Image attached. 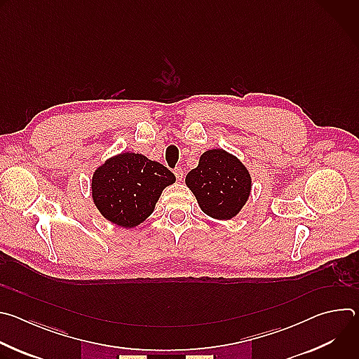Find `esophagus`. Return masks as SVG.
I'll return each mask as SVG.
<instances>
[{
	"mask_svg": "<svg viewBox=\"0 0 359 359\" xmlns=\"http://www.w3.org/2000/svg\"><path fill=\"white\" fill-rule=\"evenodd\" d=\"M175 176H176V179H177V180H182V179H183V176H184L183 169H182V168H176V169H175Z\"/></svg>",
	"mask_w": 359,
	"mask_h": 359,
	"instance_id": "1",
	"label": "esophagus"
}]
</instances>
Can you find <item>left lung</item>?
I'll return each instance as SVG.
<instances>
[{"mask_svg": "<svg viewBox=\"0 0 359 359\" xmlns=\"http://www.w3.org/2000/svg\"><path fill=\"white\" fill-rule=\"evenodd\" d=\"M186 184L203 213L217 220H230L248 200L251 176L231 153L210 149L200 156L197 168L187 173Z\"/></svg>", "mask_w": 359, "mask_h": 359, "instance_id": "1", "label": "left lung"}]
</instances>
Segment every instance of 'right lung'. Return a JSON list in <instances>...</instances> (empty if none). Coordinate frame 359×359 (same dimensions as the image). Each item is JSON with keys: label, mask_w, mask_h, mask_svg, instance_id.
<instances>
[{"label": "right lung", "mask_w": 359, "mask_h": 359, "mask_svg": "<svg viewBox=\"0 0 359 359\" xmlns=\"http://www.w3.org/2000/svg\"><path fill=\"white\" fill-rule=\"evenodd\" d=\"M175 182V175L159 162L125 151L95 170L92 198L107 220L132 229L153 213L163 189Z\"/></svg>", "instance_id": "obj_1"}]
</instances>
